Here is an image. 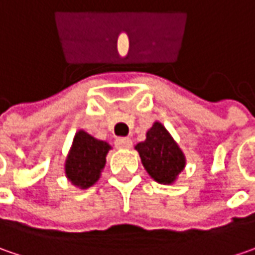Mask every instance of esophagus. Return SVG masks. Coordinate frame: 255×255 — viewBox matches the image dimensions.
Listing matches in <instances>:
<instances>
[{
    "label": "esophagus",
    "instance_id": "1",
    "mask_svg": "<svg viewBox=\"0 0 255 255\" xmlns=\"http://www.w3.org/2000/svg\"><path fill=\"white\" fill-rule=\"evenodd\" d=\"M131 145H132V141H131V138H117L116 139L117 148L128 149V148H131Z\"/></svg>",
    "mask_w": 255,
    "mask_h": 255
}]
</instances>
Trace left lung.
Listing matches in <instances>:
<instances>
[{"mask_svg": "<svg viewBox=\"0 0 255 255\" xmlns=\"http://www.w3.org/2000/svg\"><path fill=\"white\" fill-rule=\"evenodd\" d=\"M135 149L149 177L164 185L175 183L187 164L183 149L160 121H154Z\"/></svg>", "mask_w": 255, "mask_h": 255, "instance_id": "1", "label": "left lung"}]
</instances>
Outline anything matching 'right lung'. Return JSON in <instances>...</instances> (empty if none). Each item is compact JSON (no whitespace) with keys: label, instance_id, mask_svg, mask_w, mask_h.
Returning <instances> with one entry per match:
<instances>
[{"label":"right lung","instance_id":"right-lung-1","mask_svg":"<svg viewBox=\"0 0 255 255\" xmlns=\"http://www.w3.org/2000/svg\"><path fill=\"white\" fill-rule=\"evenodd\" d=\"M113 148L107 141L98 139L84 129H78L64 162L65 177L70 183L87 190L101 177L107 162V154Z\"/></svg>","mask_w":255,"mask_h":255}]
</instances>
